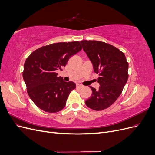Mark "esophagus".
I'll list each match as a JSON object with an SVG mask.
<instances>
[{"mask_svg":"<svg viewBox=\"0 0 155 155\" xmlns=\"http://www.w3.org/2000/svg\"><path fill=\"white\" fill-rule=\"evenodd\" d=\"M76 87H77V88H83V86L82 85H80V84H78Z\"/></svg>","mask_w":155,"mask_h":155,"instance_id":"esophagus-1","label":"esophagus"}]
</instances>
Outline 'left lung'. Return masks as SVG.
<instances>
[{
	"label": "left lung",
	"instance_id": "8db88e82",
	"mask_svg": "<svg viewBox=\"0 0 155 155\" xmlns=\"http://www.w3.org/2000/svg\"><path fill=\"white\" fill-rule=\"evenodd\" d=\"M83 49L99 74L98 90L89 87L92 94L86 105L94 110L107 109L120 96L128 79L129 65L123 52L110 44L97 41H81Z\"/></svg>",
	"mask_w": 155,
	"mask_h": 155
}]
</instances>
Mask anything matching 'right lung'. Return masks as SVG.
<instances>
[{
  "label": "right lung",
  "mask_w": 155,
  "mask_h": 155,
  "mask_svg": "<svg viewBox=\"0 0 155 155\" xmlns=\"http://www.w3.org/2000/svg\"><path fill=\"white\" fill-rule=\"evenodd\" d=\"M81 49L78 41L54 43L35 50L26 59L23 79L31 100L41 109L52 113L66 105L76 84L64 81L63 78L58 76L56 70H62L70 57Z\"/></svg>",
  "instance_id": "add662e5"
}]
</instances>
